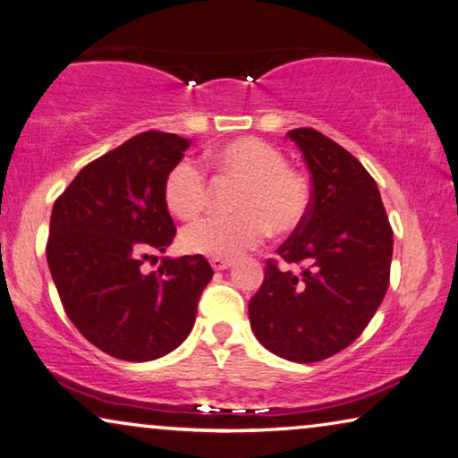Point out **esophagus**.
I'll list each match as a JSON object with an SVG mask.
<instances>
[{
	"label": "esophagus",
	"mask_w": 458,
	"mask_h": 458,
	"mask_svg": "<svg viewBox=\"0 0 458 458\" xmlns=\"http://www.w3.org/2000/svg\"><path fill=\"white\" fill-rule=\"evenodd\" d=\"M209 263H211V267H214L216 271H224V269H228L230 265H232L230 259H220V257H211Z\"/></svg>",
	"instance_id": "34e87169"
}]
</instances>
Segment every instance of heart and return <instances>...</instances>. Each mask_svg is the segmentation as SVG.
Instances as JSON below:
<instances>
[{
    "mask_svg": "<svg viewBox=\"0 0 458 458\" xmlns=\"http://www.w3.org/2000/svg\"><path fill=\"white\" fill-rule=\"evenodd\" d=\"M211 166L222 179L241 181L234 195L236 214L208 217L185 228L187 252L230 259L255 249L269 232L290 234L302 226L310 209V189L300 170L285 164L282 149L259 138H238L214 149ZM162 197L179 220H197L209 206L211 185L206 168L179 160L164 176Z\"/></svg>",
    "mask_w": 458,
    "mask_h": 458,
    "instance_id": "heart-1",
    "label": "heart"
}]
</instances>
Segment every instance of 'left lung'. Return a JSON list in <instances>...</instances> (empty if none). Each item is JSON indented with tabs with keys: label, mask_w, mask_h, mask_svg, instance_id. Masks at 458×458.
Masks as SVG:
<instances>
[{
	"label": "left lung",
	"mask_w": 458,
	"mask_h": 458,
	"mask_svg": "<svg viewBox=\"0 0 458 458\" xmlns=\"http://www.w3.org/2000/svg\"><path fill=\"white\" fill-rule=\"evenodd\" d=\"M288 138L310 170V209L277 255L300 271L267 259L249 318L269 352L312 364L353 344L378 310L391 279L393 228L377 181L356 156L310 127Z\"/></svg>",
	"instance_id": "8db88e82"
}]
</instances>
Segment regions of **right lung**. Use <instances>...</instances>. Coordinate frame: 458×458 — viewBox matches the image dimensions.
I'll list each match as a JSON object with an SVG mask.
<instances>
[{"label":"right lung","mask_w":458,"mask_h":458,"mask_svg":"<svg viewBox=\"0 0 458 458\" xmlns=\"http://www.w3.org/2000/svg\"><path fill=\"white\" fill-rule=\"evenodd\" d=\"M189 140L143 131L80 170L51 211L47 263L64 310L108 356H166L193 329L214 269L203 255L162 257L176 228L162 197L164 176Z\"/></svg>","instance_id":"right-lung-1"}]
</instances>
